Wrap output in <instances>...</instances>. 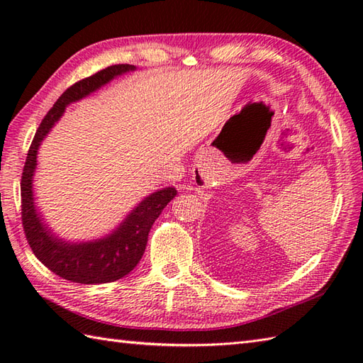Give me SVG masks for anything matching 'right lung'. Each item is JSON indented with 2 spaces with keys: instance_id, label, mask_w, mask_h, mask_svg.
Listing matches in <instances>:
<instances>
[{
  "instance_id": "right-lung-1",
  "label": "right lung",
  "mask_w": 363,
  "mask_h": 363,
  "mask_svg": "<svg viewBox=\"0 0 363 363\" xmlns=\"http://www.w3.org/2000/svg\"><path fill=\"white\" fill-rule=\"evenodd\" d=\"M133 70H135V67L129 64L111 65L68 87L45 115L29 146L21 174L23 229L35 257L52 273L67 281L78 284H106L121 279L123 276L133 272L143 256L152 223L177 194L174 187L154 191L142 203H138L135 209L121 221V225L112 230V234L84 243H70L54 235L43 223L40 213L35 211L33 176L37 167L38 146L46 134L62 117L68 104L90 95L91 91L112 81L115 76Z\"/></svg>"
}]
</instances>
